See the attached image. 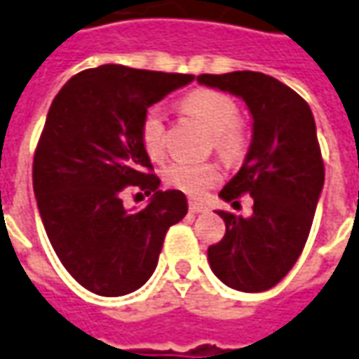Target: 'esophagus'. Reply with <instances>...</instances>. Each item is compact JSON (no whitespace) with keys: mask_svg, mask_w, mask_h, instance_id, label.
Segmentation results:
<instances>
[{"mask_svg":"<svg viewBox=\"0 0 359 359\" xmlns=\"http://www.w3.org/2000/svg\"><path fill=\"white\" fill-rule=\"evenodd\" d=\"M189 210L192 212V214H200V212H206L208 208L202 204V202H194V200H190L189 202Z\"/></svg>","mask_w":359,"mask_h":359,"instance_id":"obj_1","label":"esophagus"}]
</instances>
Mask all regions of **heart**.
Segmentation results:
<instances>
[{
	"label": "heart",
	"mask_w": 359,
	"mask_h": 359,
	"mask_svg": "<svg viewBox=\"0 0 359 359\" xmlns=\"http://www.w3.org/2000/svg\"><path fill=\"white\" fill-rule=\"evenodd\" d=\"M180 108L194 118L202 128L212 133V145L224 159H238L245 151L248 133L238 119V106L228 94L218 90H194L182 97ZM165 114L161 108L145 111L139 126V139L147 157L155 163L167 157ZM163 179L172 189L189 196H202L206 190L222 180V169L216 163H192L177 161L163 170Z\"/></svg>",
	"instance_id": "b5f03b06"
}]
</instances>
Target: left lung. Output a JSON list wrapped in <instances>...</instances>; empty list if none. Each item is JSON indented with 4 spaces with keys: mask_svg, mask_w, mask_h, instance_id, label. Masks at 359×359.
Segmentation results:
<instances>
[{
    "mask_svg": "<svg viewBox=\"0 0 359 359\" xmlns=\"http://www.w3.org/2000/svg\"><path fill=\"white\" fill-rule=\"evenodd\" d=\"M196 80L240 96L253 118L245 161L220 190L226 202L250 194L253 214L218 212L226 233L208 248V262L231 289L267 291L299 259L323 192L324 161L313 111L294 90L262 72L200 74Z\"/></svg>",
    "mask_w": 359,
    "mask_h": 359,
    "instance_id": "1",
    "label": "left lung"
}]
</instances>
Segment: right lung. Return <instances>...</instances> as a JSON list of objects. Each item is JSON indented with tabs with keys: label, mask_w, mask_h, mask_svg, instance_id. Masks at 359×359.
<instances>
[{
	"label": "right lung",
	"mask_w": 359,
	"mask_h": 359,
	"mask_svg": "<svg viewBox=\"0 0 359 359\" xmlns=\"http://www.w3.org/2000/svg\"><path fill=\"white\" fill-rule=\"evenodd\" d=\"M192 80L104 65L70 78L50 104L33 190L53 250L88 291L121 297L143 287L167 230L187 216L180 190H159L139 126L147 108ZM129 188L154 194L145 209L125 210L121 194Z\"/></svg>",
	"instance_id": "1"
}]
</instances>
